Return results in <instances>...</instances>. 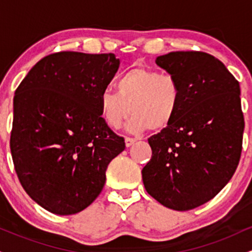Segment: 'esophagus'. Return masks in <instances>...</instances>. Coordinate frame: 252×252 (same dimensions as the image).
<instances>
[{
	"label": "esophagus",
	"instance_id": "34e87169",
	"mask_svg": "<svg viewBox=\"0 0 252 252\" xmlns=\"http://www.w3.org/2000/svg\"><path fill=\"white\" fill-rule=\"evenodd\" d=\"M136 142V138H131V137H126V146L130 147L132 146Z\"/></svg>",
	"mask_w": 252,
	"mask_h": 252
}]
</instances>
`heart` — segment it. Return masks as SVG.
I'll return each mask as SVG.
<instances>
[{
    "label": "heart",
    "mask_w": 252,
    "mask_h": 252,
    "mask_svg": "<svg viewBox=\"0 0 252 252\" xmlns=\"http://www.w3.org/2000/svg\"><path fill=\"white\" fill-rule=\"evenodd\" d=\"M117 92L103 90L98 97L104 122L118 129L128 118L130 132L162 130L174 121L180 109L181 89L170 74L152 68L136 67L126 71L116 84Z\"/></svg>",
    "instance_id": "obj_1"
}]
</instances>
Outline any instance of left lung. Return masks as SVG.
<instances>
[{"mask_svg": "<svg viewBox=\"0 0 252 252\" xmlns=\"http://www.w3.org/2000/svg\"><path fill=\"white\" fill-rule=\"evenodd\" d=\"M155 63L178 80L181 103L174 121L148 140L153 155L143 184L163 206L189 211L215 198L235 174L244 132L241 88L204 52H170Z\"/></svg>", "mask_w": 252, "mask_h": 252, "instance_id": "obj_1", "label": "left lung"}]
</instances>
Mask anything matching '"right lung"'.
I'll return each mask as SVG.
<instances>
[{
	"instance_id": "1",
	"label": "right lung",
	"mask_w": 252,
	"mask_h": 252,
	"mask_svg": "<svg viewBox=\"0 0 252 252\" xmlns=\"http://www.w3.org/2000/svg\"><path fill=\"white\" fill-rule=\"evenodd\" d=\"M120 66L115 54L59 52L16 89L10 152L27 194L54 215L85 210L102 192L110 161L126 148L98 97Z\"/></svg>"
}]
</instances>
